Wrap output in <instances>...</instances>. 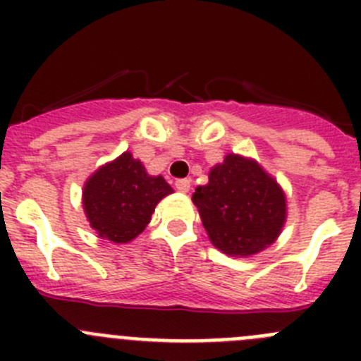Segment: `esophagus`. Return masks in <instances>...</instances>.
<instances>
[{"label":"esophagus","instance_id":"1","mask_svg":"<svg viewBox=\"0 0 361 361\" xmlns=\"http://www.w3.org/2000/svg\"><path fill=\"white\" fill-rule=\"evenodd\" d=\"M175 188H177V191H180V193H188L191 188V183L188 178H178L177 183H175Z\"/></svg>","mask_w":361,"mask_h":361}]
</instances>
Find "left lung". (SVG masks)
<instances>
[{
  "label": "left lung",
  "instance_id": "obj_1",
  "mask_svg": "<svg viewBox=\"0 0 361 361\" xmlns=\"http://www.w3.org/2000/svg\"><path fill=\"white\" fill-rule=\"evenodd\" d=\"M212 244L229 257H250L276 240L286 195L257 161L229 153L191 197Z\"/></svg>",
  "mask_w": 361,
  "mask_h": 361
}]
</instances>
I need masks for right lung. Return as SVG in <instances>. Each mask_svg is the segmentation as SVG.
Instances as JSON below:
<instances>
[{"mask_svg":"<svg viewBox=\"0 0 361 361\" xmlns=\"http://www.w3.org/2000/svg\"><path fill=\"white\" fill-rule=\"evenodd\" d=\"M171 191L161 175H148L141 161L124 152L86 180L82 208L99 237L126 244L145 231L159 200Z\"/></svg>","mask_w":361,"mask_h":361,"instance_id":"1","label":"right lung"}]
</instances>
